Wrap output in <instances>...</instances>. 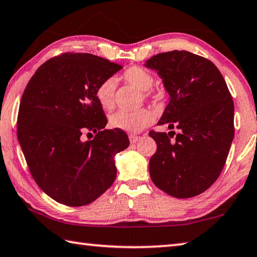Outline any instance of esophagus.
I'll return each mask as SVG.
<instances>
[{"instance_id": "1", "label": "esophagus", "mask_w": 257, "mask_h": 257, "mask_svg": "<svg viewBox=\"0 0 257 257\" xmlns=\"http://www.w3.org/2000/svg\"><path fill=\"white\" fill-rule=\"evenodd\" d=\"M139 140H140V137H137V135H130V142L132 144L137 143Z\"/></svg>"}]
</instances>
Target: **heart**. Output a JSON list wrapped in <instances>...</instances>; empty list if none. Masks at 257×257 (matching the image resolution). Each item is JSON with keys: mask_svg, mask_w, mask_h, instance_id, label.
Segmentation results:
<instances>
[{"mask_svg": "<svg viewBox=\"0 0 257 257\" xmlns=\"http://www.w3.org/2000/svg\"><path fill=\"white\" fill-rule=\"evenodd\" d=\"M123 79L135 88L143 91L145 97H151L150 89L153 86V76L150 71L139 66L130 67L123 74ZM116 81L108 78L101 81L96 87L95 96L99 105L106 110H110L115 106ZM153 115L148 109H140L137 112L118 110L109 116V125L113 128L122 130L127 133H139L145 126L151 124Z\"/></svg>", "mask_w": 257, "mask_h": 257, "instance_id": "obj_1", "label": "heart"}]
</instances>
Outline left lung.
I'll return each instance as SVG.
<instances>
[{"label": "left lung", "instance_id": "obj_1", "mask_svg": "<svg viewBox=\"0 0 257 257\" xmlns=\"http://www.w3.org/2000/svg\"><path fill=\"white\" fill-rule=\"evenodd\" d=\"M145 67L158 72L169 94L158 125L178 130L174 141V131L149 133L157 143L150 177L172 197L200 195L219 177L234 139L228 87L210 60L186 50L159 53Z\"/></svg>", "mask_w": 257, "mask_h": 257}]
</instances>
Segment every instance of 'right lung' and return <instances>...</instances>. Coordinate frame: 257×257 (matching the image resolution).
Returning <instances> with one entry per match:
<instances>
[{"mask_svg":"<svg viewBox=\"0 0 257 257\" xmlns=\"http://www.w3.org/2000/svg\"><path fill=\"white\" fill-rule=\"evenodd\" d=\"M122 68L90 53H65L39 67L24 89L19 143L37 185L59 204L88 205L113 185L115 156L130 141L122 130H104L95 91ZM91 132L94 139L83 142Z\"/></svg>","mask_w":257,"mask_h":257,"instance_id":"right-lung-1","label":"right lung"}]
</instances>
